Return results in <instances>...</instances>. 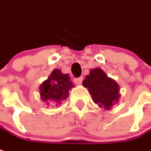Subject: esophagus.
<instances>
[{"instance_id": "1", "label": "esophagus", "mask_w": 151, "mask_h": 151, "mask_svg": "<svg viewBox=\"0 0 151 151\" xmlns=\"http://www.w3.org/2000/svg\"><path fill=\"white\" fill-rule=\"evenodd\" d=\"M74 83H75L77 85H81L82 83H83V78H82V77H80V78H74Z\"/></svg>"}]
</instances>
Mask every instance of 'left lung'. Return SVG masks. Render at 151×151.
Returning a JSON list of instances; mask_svg holds the SVG:
<instances>
[{"instance_id":"obj_1","label":"left lung","mask_w":151,"mask_h":151,"mask_svg":"<svg viewBox=\"0 0 151 151\" xmlns=\"http://www.w3.org/2000/svg\"><path fill=\"white\" fill-rule=\"evenodd\" d=\"M83 84L88 89L94 102L101 108L109 110L118 103L120 97L119 86L114 79L109 78L101 68L91 69Z\"/></svg>"}]
</instances>
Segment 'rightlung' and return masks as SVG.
Listing matches in <instances>:
<instances>
[{
    "label": "right lung",
    "instance_id": "add662e5",
    "mask_svg": "<svg viewBox=\"0 0 151 151\" xmlns=\"http://www.w3.org/2000/svg\"><path fill=\"white\" fill-rule=\"evenodd\" d=\"M73 86L68 74H64L60 69H54L47 80L40 86L41 99L46 105L57 107L68 98L69 90Z\"/></svg>",
    "mask_w": 151,
    "mask_h": 151
}]
</instances>
